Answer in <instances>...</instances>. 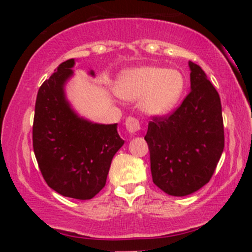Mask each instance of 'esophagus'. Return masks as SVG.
Segmentation results:
<instances>
[{
	"label": "esophagus",
	"mask_w": 252,
	"mask_h": 252,
	"mask_svg": "<svg viewBox=\"0 0 252 252\" xmlns=\"http://www.w3.org/2000/svg\"><path fill=\"white\" fill-rule=\"evenodd\" d=\"M126 128L129 132H132V134H134V132H137L138 130L141 129V126L137 118L130 116L126 120Z\"/></svg>",
	"instance_id": "1"
}]
</instances>
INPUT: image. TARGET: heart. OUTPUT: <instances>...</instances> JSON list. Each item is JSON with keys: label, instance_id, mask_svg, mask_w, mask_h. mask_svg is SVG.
Instances as JSON below:
<instances>
[{"label": "heart", "instance_id": "1", "mask_svg": "<svg viewBox=\"0 0 252 252\" xmlns=\"http://www.w3.org/2000/svg\"><path fill=\"white\" fill-rule=\"evenodd\" d=\"M185 85V77L180 71L143 66L121 74L116 83V94L128 100L143 97L144 111L150 115H163L179 102Z\"/></svg>", "mask_w": 252, "mask_h": 252}]
</instances>
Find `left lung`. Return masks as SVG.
I'll return each mask as SVG.
<instances>
[{"label": "left lung", "mask_w": 252, "mask_h": 252, "mask_svg": "<svg viewBox=\"0 0 252 252\" xmlns=\"http://www.w3.org/2000/svg\"><path fill=\"white\" fill-rule=\"evenodd\" d=\"M189 68V94L172 114L153 116L144 136L153 182L174 196L206 185L224 149L220 97L200 66Z\"/></svg>", "instance_id": "8db88e82"}]
</instances>
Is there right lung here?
Here are the masks:
<instances>
[{
	"instance_id": "1",
	"label": "right lung",
	"mask_w": 252,
	"mask_h": 252,
	"mask_svg": "<svg viewBox=\"0 0 252 252\" xmlns=\"http://www.w3.org/2000/svg\"><path fill=\"white\" fill-rule=\"evenodd\" d=\"M73 65V59L60 63L37 91L33 149L52 189L67 198L89 200L105 186L112 158L124 141L117 124L88 122L70 108L63 85Z\"/></svg>"
}]
</instances>
